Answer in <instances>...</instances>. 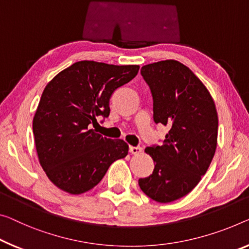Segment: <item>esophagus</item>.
<instances>
[{
	"instance_id": "34e87169",
	"label": "esophagus",
	"mask_w": 249,
	"mask_h": 249,
	"mask_svg": "<svg viewBox=\"0 0 249 249\" xmlns=\"http://www.w3.org/2000/svg\"><path fill=\"white\" fill-rule=\"evenodd\" d=\"M129 151L131 152L132 155H140L141 152H142V148L141 147H130L129 148Z\"/></svg>"
}]
</instances>
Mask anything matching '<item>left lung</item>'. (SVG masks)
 I'll list each match as a JSON object with an SVG mask.
<instances>
[{
  "instance_id": "obj_1",
  "label": "left lung",
  "mask_w": 249,
  "mask_h": 249,
  "mask_svg": "<svg viewBox=\"0 0 249 249\" xmlns=\"http://www.w3.org/2000/svg\"><path fill=\"white\" fill-rule=\"evenodd\" d=\"M140 73L150 88L154 121L169 132L160 146L144 149L155 169L138 182L149 198L166 204L189 194L207 171L217 147L218 116L207 88L178 61L147 64Z\"/></svg>"
}]
</instances>
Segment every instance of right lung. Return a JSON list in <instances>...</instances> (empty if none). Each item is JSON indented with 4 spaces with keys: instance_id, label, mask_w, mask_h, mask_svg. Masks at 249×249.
I'll return each instance as SVG.
<instances>
[{
    "instance_id": "obj_1",
    "label": "right lung",
    "mask_w": 249,
    "mask_h": 249,
    "mask_svg": "<svg viewBox=\"0 0 249 249\" xmlns=\"http://www.w3.org/2000/svg\"><path fill=\"white\" fill-rule=\"evenodd\" d=\"M139 66L79 61L50 81L33 118L40 164L58 188L72 195L92 189L113 161L128 155V144L94 131L108 118L113 91L135 78Z\"/></svg>"
}]
</instances>
